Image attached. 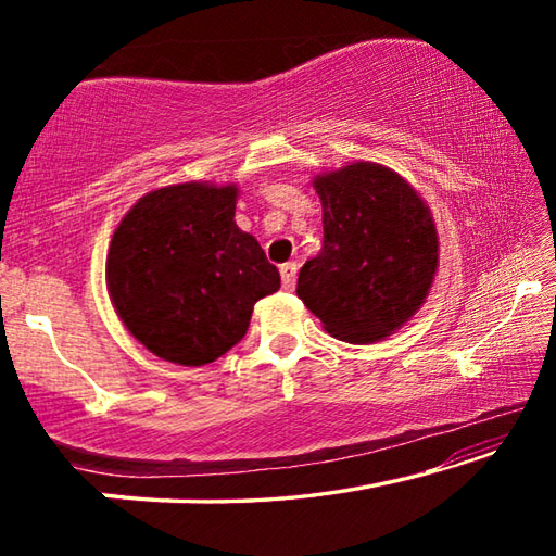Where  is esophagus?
<instances>
[{
    "mask_svg": "<svg viewBox=\"0 0 556 556\" xmlns=\"http://www.w3.org/2000/svg\"><path fill=\"white\" fill-rule=\"evenodd\" d=\"M296 269H299L296 262H287V265L279 267V271H281V287H285L287 291H291V289H294V285H296Z\"/></svg>",
    "mask_w": 556,
    "mask_h": 556,
    "instance_id": "esophagus-1",
    "label": "esophagus"
}]
</instances>
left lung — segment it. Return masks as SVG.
<instances>
[{
	"label": "left lung",
	"instance_id": "left-lung-1",
	"mask_svg": "<svg viewBox=\"0 0 556 556\" xmlns=\"http://www.w3.org/2000/svg\"><path fill=\"white\" fill-rule=\"evenodd\" d=\"M312 184L321 199L324 244L301 267L296 294L338 341H384L434 285V215L407 178L375 162L316 174Z\"/></svg>",
	"mask_w": 556,
	"mask_h": 556
}]
</instances>
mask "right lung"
Wrapping results in <instances>:
<instances>
[{
    "mask_svg": "<svg viewBox=\"0 0 556 556\" xmlns=\"http://www.w3.org/2000/svg\"><path fill=\"white\" fill-rule=\"evenodd\" d=\"M238 184L186 181L144 193L112 232V306L149 353L205 365L240 341L252 308L279 289L260 242L235 223Z\"/></svg>",
    "mask_w": 556,
    "mask_h": 556,
    "instance_id": "add662e5",
    "label": "right lung"
}]
</instances>
